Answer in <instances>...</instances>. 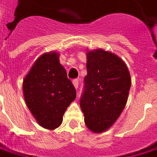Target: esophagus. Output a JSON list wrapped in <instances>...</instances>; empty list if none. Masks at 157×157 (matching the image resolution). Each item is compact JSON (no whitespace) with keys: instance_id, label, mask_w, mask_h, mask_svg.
Wrapping results in <instances>:
<instances>
[{"instance_id":"34e87169","label":"esophagus","mask_w":157,"mask_h":157,"mask_svg":"<svg viewBox=\"0 0 157 157\" xmlns=\"http://www.w3.org/2000/svg\"><path fill=\"white\" fill-rule=\"evenodd\" d=\"M73 84H74V86L75 87V89H77V88H78V85H79L78 80H77V79L74 80V81H73Z\"/></svg>"}]
</instances>
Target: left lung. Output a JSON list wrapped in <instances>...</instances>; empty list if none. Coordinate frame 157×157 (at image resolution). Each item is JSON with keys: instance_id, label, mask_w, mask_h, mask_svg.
Wrapping results in <instances>:
<instances>
[{"instance_id": "left-lung-1", "label": "left lung", "mask_w": 157, "mask_h": 157, "mask_svg": "<svg viewBox=\"0 0 157 157\" xmlns=\"http://www.w3.org/2000/svg\"><path fill=\"white\" fill-rule=\"evenodd\" d=\"M87 75L80 106L89 129L101 133L118 120L126 106L131 78L118 56L97 49L87 53Z\"/></svg>"}]
</instances>
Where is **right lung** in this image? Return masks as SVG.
<instances>
[{"label":"right lung","mask_w":157,"mask_h":157,"mask_svg":"<svg viewBox=\"0 0 157 157\" xmlns=\"http://www.w3.org/2000/svg\"><path fill=\"white\" fill-rule=\"evenodd\" d=\"M26 104L37 123L48 129L58 128L65 109L76 98L56 52L40 56L23 80Z\"/></svg>","instance_id":"1"}]
</instances>
